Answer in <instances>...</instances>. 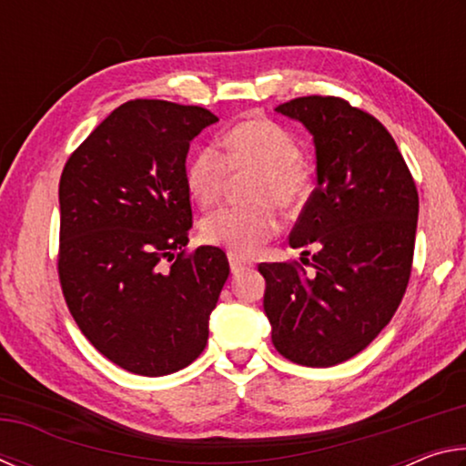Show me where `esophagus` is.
<instances>
[{"instance_id": "1", "label": "esophagus", "mask_w": 466, "mask_h": 466, "mask_svg": "<svg viewBox=\"0 0 466 466\" xmlns=\"http://www.w3.org/2000/svg\"><path fill=\"white\" fill-rule=\"evenodd\" d=\"M228 261H230V269H232L234 275L244 271V269H248V267H252V263L248 261V258H242L238 255H232V252H230V255H228Z\"/></svg>"}]
</instances>
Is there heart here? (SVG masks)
<instances>
[{"label": "heart", "mask_w": 466, "mask_h": 466, "mask_svg": "<svg viewBox=\"0 0 466 466\" xmlns=\"http://www.w3.org/2000/svg\"><path fill=\"white\" fill-rule=\"evenodd\" d=\"M216 146L197 149L187 167V187L203 208L222 199L232 175L257 172L248 199L255 205H230L203 218L205 242L228 248L232 255H250L279 232L281 209H296L310 195V175L299 160V146L291 133L269 119L236 123Z\"/></svg>", "instance_id": "heart-1"}]
</instances>
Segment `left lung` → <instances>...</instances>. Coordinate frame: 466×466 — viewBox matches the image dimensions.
I'll return each instance as SVG.
<instances>
[{
	"mask_svg": "<svg viewBox=\"0 0 466 466\" xmlns=\"http://www.w3.org/2000/svg\"><path fill=\"white\" fill-rule=\"evenodd\" d=\"M278 113L312 133L317 188L291 248L312 263H261L271 341L299 366L329 368L358 356L389 325L411 275L420 197L384 125L337 96H302ZM302 255H310L304 250Z\"/></svg>",
	"mask_w": 466,
	"mask_h": 466,
	"instance_id": "8db88e82",
	"label": "left lung"
}]
</instances>
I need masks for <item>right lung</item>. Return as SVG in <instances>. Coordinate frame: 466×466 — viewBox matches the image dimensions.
Listing matches in <instances>:
<instances>
[{
	"label": "right lung",
	"mask_w": 466,
	"mask_h": 466,
	"mask_svg": "<svg viewBox=\"0 0 466 466\" xmlns=\"http://www.w3.org/2000/svg\"><path fill=\"white\" fill-rule=\"evenodd\" d=\"M216 121L201 106L129 100L61 172L63 296L86 339L127 372H178L208 345L230 265L216 247L185 252L193 226L185 162L193 137Z\"/></svg>",
	"instance_id": "add662e5"
}]
</instances>
